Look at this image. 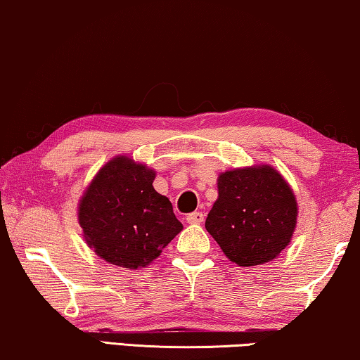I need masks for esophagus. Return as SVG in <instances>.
Instances as JSON below:
<instances>
[{
  "mask_svg": "<svg viewBox=\"0 0 360 360\" xmlns=\"http://www.w3.org/2000/svg\"><path fill=\"white\" fill-rule=\"evenodd\" d=\"M186 220H187V224H191V225H199L204 221V214H202V212H192V214L187 215Z\"/></svg>",
  "mask_w": 360,
  "mask_h": 360,
  "instance_id": "obj_1",
  "label": "esophagus"
}]
</instances>
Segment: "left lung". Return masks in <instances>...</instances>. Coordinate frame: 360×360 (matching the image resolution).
Listing matches in <instances>:
<instances>
[{
  "label": "left lung",
  "mask_w": 360,
  "mask_h": 360,
  "mask_svg": "<svg viewBox=\"0 0 360 360\" xmlns=\"http://www.w3.org/2000/svg\"><path fill=\"white\" fill-rule=\"evenodd\" d=\"M219 199L205 220L207 231L238 266L276 259L297 225V200L269 165L225 171L217 181Z\"/></svg>",
  "instance_id": "8db88e82"
}]
</instances>
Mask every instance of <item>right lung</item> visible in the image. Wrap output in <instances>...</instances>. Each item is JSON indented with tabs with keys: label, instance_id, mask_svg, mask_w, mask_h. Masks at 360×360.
Masks as SVG:
<instances>
[{
	"label": "right lung",
	"instance_id": "obj_1",
	"mask_svg": "<svg viewBox=\"0 0 360 360\" xmlns=\"http://www.w3.org/2000/svg\"><path fill=\"white\" fill-rule=\"evenodd\" d=\"M155 171L127 156L108 161L84 191L78 207L83 236L110 264L148 266L182 230L168 197L153 187Z\"/></svg>",
	"mask_w": 360,
	"mask_h": 360
}]
</instances>
